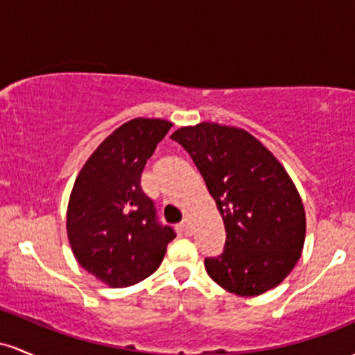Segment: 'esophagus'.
Returning a JSON list of instances; mask_svg holds the SVG:
<instances>
[{
  "label": "esophagus",
  "mask_w": 355,
  "mask_h": 355,
  "mask_svg": "<svg viewBox=\"0 0 355 355\" xmlns=\"http://www.w3.org/2000/svg\"><path fill=\"white\" fill-rule=\"evenodd\" d=\"M181 228H182V231H184L186 234H191V233H193V226H191L189 218H184V220H182V223H181Z\"/></svg>",
  "instance_id": "34e87169"
}]
</instances>
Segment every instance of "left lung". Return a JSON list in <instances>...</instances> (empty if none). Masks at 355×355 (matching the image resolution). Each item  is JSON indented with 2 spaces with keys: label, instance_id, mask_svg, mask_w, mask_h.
<instances>
[{
  "label": "left lung",
  "instance_id": "8db88e82",
  "mask_svg": "<svg viewBox=\"0 0 355 355\" xmlns=\"http://www.w3.org/2000/svg\"><path fill=\"white\" fill-rule=\"evenodd\" d=\"M171 139L189 153L226 230L225 250L206 258L214 284L240 297L280 285L300 258L305 208L277 157L245 129L199 122Z\"/></svg>",
  "mask_w": 355,
  "mask_h": 355
}]
</instances>
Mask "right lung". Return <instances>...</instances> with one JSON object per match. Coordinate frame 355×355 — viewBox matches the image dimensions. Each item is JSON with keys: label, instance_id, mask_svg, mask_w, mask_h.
I'll return each mask as SVG.
<instances>
[{"label": "right lung", "instance_id": "1", "mask_svg": "<svg viewBox=\"0 0 355 355\" xmlns=\"http://www.w3.org/2000/svg\"><path fill=\"white\" fill-rule=\"evenodd\" d=\"M173 122L137 117L114 130L92 153L75 179L67 208V236L75 260L110 288L153 275L176 238L156 221L153 199L142 193L147 159Z\"/></svg>", "mask_w": 355, "mask_h": 355}]
</instances>
